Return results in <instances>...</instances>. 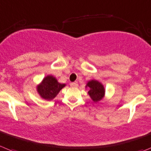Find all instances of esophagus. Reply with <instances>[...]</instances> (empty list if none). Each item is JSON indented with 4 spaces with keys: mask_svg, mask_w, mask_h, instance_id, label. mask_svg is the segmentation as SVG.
Returning a JSON list of instances; mask_svg holds the SVG:
<instances>
[{
    "mask_svg": "<svg viewBox=\"0 0 151 151\" xmlns=\"http://www.w3.org/2000/svg\"><path fill=\"white\" fill-rule=\"evenodd\" d=\"M70 86L73 87V88H76V87H78V82H77V81H75V82H71L70 83Z\"/></svg>",
    "mask_w": 151,
    "mask_h": 151,
    "instance_id": "34e87169",
    "label": "esophagus"
}]
</instances>
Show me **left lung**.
<instances>
[{"label": "left lung", "mask_w": 151, "mask_h": 151, "mask_svg": "<svg viewBox=\"0 0 151 151\" xmlns=\"http://www.w3.org/2000/svg\"><path fill=\"white\" fill-rule=\"evenodd\" d=\"M86 88H88L89 91L88 94L90 95L92 100L95 103L103 99L105 95V89L103 85L96 80H91L88 81L86 85Z\"/></svg>", "instance_id": "1"}]
</instances>
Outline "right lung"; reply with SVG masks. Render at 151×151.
I'll use <instances>...</instances> for the list:
<instances>
[{
	"mask_svg": "<svg viewBox=\"0 0 151 151\" xmlns=\"http://www.w3.org/2000/svg\"><path fill=\"white\" fill-rule=\"evenodd\" d=\"M65 84H60L52 76H48L42 80V83L37 87V91L41 97L47 100H52L58 95Z\"/></svg>",
	"mask_w": 151,
	"mask_h": 151,
	"instance_id": "1",
	"label": "right lung"
}]
</instances>
